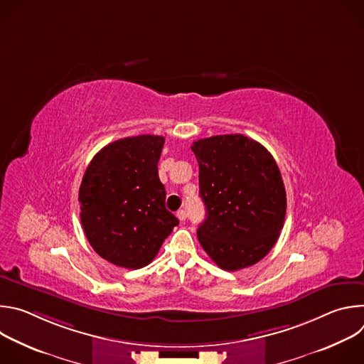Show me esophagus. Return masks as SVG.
<instances>
[{"mask_svg":"<svg viewBox=\"0 0 364 364\" xmlns=\"http://www.w3.org/2000/svg\"><path fill=\"white\" fill-rule=\"evenodd\" d=\"M176 216L178 218V220H180V222H184V220L187 219V212L181 209V210H178V212L176 213Z\"/></svg>","mask_w":364,"mask_h":364,"instance_id":"1","label":"esophagus"}]
</instances>
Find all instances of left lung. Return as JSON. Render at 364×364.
Here are the masks:
<instances>
[{
	"label": "left lung",
	"mask_w": 364,
	"mask_h": 364,
	"mask_svg": "<svg viewBox=\"0 0 364 364\" xmlns=\"http://www.w3.org/2000/svg\"><path fill=\"white\" fill-rule=\"evenodd\" d=\"M191 151L207 216L197 229L201 247L225 271L255 265L277 243L287 213L274 157L242 134L198 139Z\"/></svg>",
	"instance_id": "1"
}]
</instances>
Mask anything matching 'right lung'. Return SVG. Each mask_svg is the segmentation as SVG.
I'll use <instances>...</instances> for the list:
<instances>
[{
    "instance_id": "obj_1",
    "label": "right lung",
    "mask_w": 364,
    "mask_h": 364,
    "mask_svg": "<svg viewBox=\"0 0 364 364\" xmlns=\"http://www.w3.org/2000/svg\"><path fill=\"white\" fill-rule=\"evenodd\" d=\"M163 145L160 135L114 141L85 171L79 188L82 228L93 250L117 267H146L178 225L166 209L159 177Z\"/></svg>"
}]
</instances>
